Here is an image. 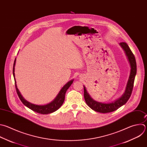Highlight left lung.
I'll return each instance as SVG.
<instances>
[{
    "label": "left lung",
    "mask_w": 147,
    "mask_h": 147,
    "mask_svg": "<svg viewBox=\"0 0 147 147\" xmlns=\"http://www.w3.org/2000/svg\"><path fill=\"white\" fill-rule=\"evenodd\" d=\"M119 45L123 50L126 57H127V61L130 66V71L129 79L126 86V88L123 94L117 99L111 103H102L97 102L93 100L90 97L85 86L84 85V99L87 105L93 110L100 113H108L114 111L118 109L126 104L127 100L129 99L131 94V92L133 88L134 81L137 73V65L135 57L130 50L128 45L125 42H120Z\"/></svg>",
    "instance_id": "8db88e82"
}]
</instances>
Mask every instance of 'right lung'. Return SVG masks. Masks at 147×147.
Listing matches in <instances>:
<instances>
[{
  "mask_svg": "<svg viewBox=\"0 0 147 147\" xmlns=\"http://www.w3.org/2000/svg\"><path fill=\"white\" fill-rule=\"evenodd\" d=\"M16 62V58L15 59L14 66H13V76L14 78L15 84H16V88L17 90V93L18 95V97L21 101L22 102V103L30 109V110H33V111L41 114H50L53 112L56 111L57 110H58L63 105L64 100H65V93L67 91V90L69 89V88L70 86V85L72 84L73 82V80H71L69 81L68 82H67L61 89L58 95L56 96L55 98L50 103H48L45 105H37L32 104L29 102H28L26 100H25L22 94H21L20 92L19 91L17 84H16V81L15 78V65Z\"/></svg>",
  "mask_w": 147,
  "mask_h": 147,
  "instance_id": "obj_1",
  "label": "right lung"
}]
</instances>
